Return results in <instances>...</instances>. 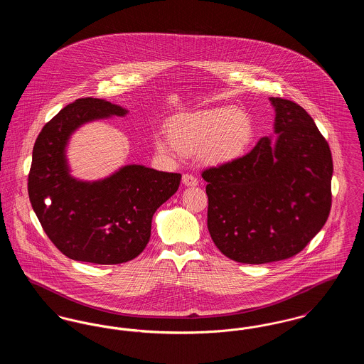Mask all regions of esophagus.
Returning <instances> with one entry per match:
<instances>
[{"label": "esophagus", "mask_w": 364, "mask_h": 364, "mask_svg": "<svg viewBox=\"0 0 364 364\" xmlns=\"http://www.w3.org/2000/svg\"><path fill=\"white\" fill-rule=\"evenodd\" d=\"M183 184L187 186V187H196L199 184L198 178L195 176H192L190 173H186L183 176Z\"/></svg>", "instance_id": "1"}]
</instances>
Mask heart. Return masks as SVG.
Segmentation results:
<instances>
[{"instance_id": "obj_1", "label": "heart", "mask_w": 364, "mask_h": 364, "mask_svg": "<svg viewBox=\"0 0 364 364\" xmlns=\"http://www.w3.org/2000/svg\"><path fill=\"white\" fill-rule=\"evenodd\" d=\"M169 135L156 134L159 153L181 156L200 150L208 165H228L245 156L255 138L251 116L236 106H217L174 116Z\"/></svg>"}]
</instances>
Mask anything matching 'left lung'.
Returning <instances> with one entry per match:
<instances>
[{
    "label": "left lung",
    "mask_w": 364,
    "mask_h": 364,
    "mask_svg": "<svg viewBox=\"0 0 364 364\" xmlns=\"http://www.w3.org/2000/svg\"><path fill=\"white\" fill-rule=\"evenodd\" d=\"M273 136L240 159L203 171L208 228L232 260L262 264L299 254L323 228L331 205L328 141L297 104L269 98Z\"/></svg>",
    "instance_id": "1"
}]
</instances>
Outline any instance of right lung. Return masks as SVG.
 I'll return each instance as SVG.
<instances>
[{
    "label": "right lung",
    "instance_id": "obj_1",
    "mask_svg": "<svg viewBox=\"0 0 364 364\" xmlns=\"http://www.w3.org/2000/svg\"><path fill=\"white\" fill-rule=\"evenodd\" d=\"M127 114L120 105L80 98L60 110L35 141L30 202L48 237L70 259L117 264L136 258L150 240L156 208L180 186L181 174L136 164L94 181L70 174L72 135L88 122Z\"/></svg>",
    "mask_w": 364,
    "mask_h": 364
}]
</instances>
